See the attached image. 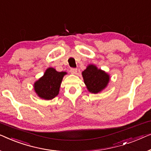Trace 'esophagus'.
Wrapping results in <instances>:
<instances>
[{
  "label": "esophagus",
  "instance_id": "esophagus-1",
  "mask_svg": "<svg viewBox=\"0 0 151 151\" xmlns=\"http://www.w3.org/2000/svg\"><path fill=\"white\" fill-rule=\"evenodd\" d=\"M70 73L72 74H76V73H77V69L76 68H70Z\"/></svg>",
  "mask_w": 151,
  "mask_h": 151
}]
</instances>
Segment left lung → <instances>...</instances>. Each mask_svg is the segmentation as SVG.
Instances as JSON below:
<instances>
[{
  "label": "left lung",
  "instance_id": "obj_1",
  "mask_svg": "<svg viewBox=\"0 0 151 151\" xmlns=\"http://www.w3.org/2000/svg\"><path fill=\"white\" fill-rule=\"evenodd\" d=\"M84 83L88 91L97 94L107 86L109 81V75L105 71L98 69L96 65L90 64L82 72Z\"/></svg>",
  "mask_w": 151,
  "mask_h": 151
}]
</instances>
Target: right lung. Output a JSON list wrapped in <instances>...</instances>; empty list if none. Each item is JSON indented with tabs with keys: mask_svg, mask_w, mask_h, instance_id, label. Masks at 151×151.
<instances>
[{
	"mask_svg": "<svg viewBox=\"0 0 151 151\" xmlns=\"http://www.w3.org/2000/svg\"><path fill=\"white\" fill-rule=\"evenodd\" d=\"M65 72H57L52 68H48L44 75L34 83V90L40 98L51 100L59 94V88Z\"/></svg>",
	"mask_w": 151,
	"mask_h": 151,
	"instance_id": "1",
	"label": "right lung"
}]
</instances>
